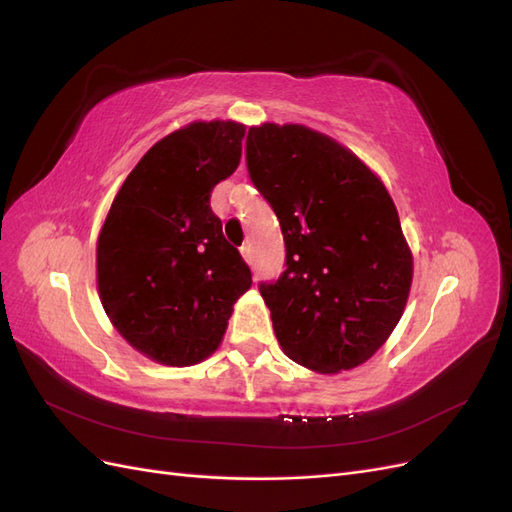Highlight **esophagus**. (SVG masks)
<instances>
[{
    "label": "esophagus",
    "instance_id": "obj_1",
    "mask_svg": "<svg viewBox=\"0 0 512 512\" xmlns=\"http://www.w3.org/2000/svg\"><path fill=\"white\" fill-rule=\"evenodd\" d=\"M241 256H243L247 262H252V247H250V243H243V245H241Z\"/></svg>",
    "mask_w": 512,
    "mask_h": 512
}]
</instances>
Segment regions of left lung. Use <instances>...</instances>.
Segmentation results:
<instances>
[{
  "mask_svg": "<svg viewBox=\"0 0 512 512\" xmlns=\"http://www.w3.org/2000/svg\"><path fill=\"white\" fill-rule=\"evenodd\" d=\"M247 173L275 211L286 269L258 290L288 359L337 374L365 363L404 314L412 254L382 181L333 138L262 123Z\"/></svg>",
  "mask_w": 512,
  "mask_h": 512,
  "instance_id": "8db88e82",
  "label": "left lung"
}]
</instances>
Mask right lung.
<instances>
[{"label": "right lung", "instance_id": "right-lung-1", "mask_svg": "<svg viewBox=\"0 0 512 512\" xmlns=\"http://www.w3.org/2000/svg\"><path fill=\"white\" fill-rule=\"evenodd\" d=\"M245 126L194 121L153 145L117 192L98 237V290L113 327L149 359L194 365L220 346L250 267L211 211L235 173Z\"/></svg>", "mask_w": 512, "mask_h": 512}]
</instances>
